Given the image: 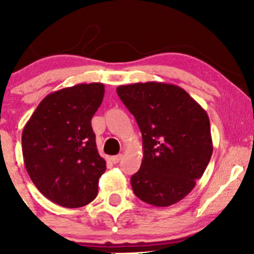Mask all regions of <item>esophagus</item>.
Here are the masks:
<instances>
[{"label":"esophagus","mask_w":254,"mask_h":254,"mask_svg":"<svg viewBox=\"0 0 254 254\" xmlns=\"http://www.w3.org/2000/svg\"><path fill=\"white\" fill-rule=\"evenodd\" d=\"M122 157H123V155H122V154H119V155H115V156L111 157V161H112L113 164H118V162L121 161Z\"/></svg>","instance_id":"obj_1"}]
</instances>
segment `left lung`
Returning <instances> with one entry per match:
<instances>
[{
	"label": "left lung",
	"mask_w": 254,
	"mask_h": 254,
	"mask_svg": "<svg viewBox=\"0 0 254 254\" xmlns=\"http://www.w3.org/2000/svg\"><path fill=\"white\" fill-rule=\"evenodd\" d=\"M117 93L135 117L143 141L142 165L131 177L133 192L154 206L178 203L210 161L208 115L176 84L132 83L119 86Z\"/></svg>",
	"instance_id": "obj_1"
}]
</instances>
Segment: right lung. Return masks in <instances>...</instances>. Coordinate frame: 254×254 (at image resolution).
<instances>
[{
    "label": "right lung",
    "mask_w": 254,
    "mask_h": 254,
    "mask_svg": "<svg viewBox=\"0 0 254 254\" xmlns=\"http://www.w3.org/2000/svg\"><path fill=\"white\" fill-rule=\"evenodd\" d=\"M103 83H80L50 93L22 131L26 171L51 202L80 208L98 194L106 161L99 155L92 117L104 99Z\"/></svg>",
    "instance_id": "right-lung-1"
}]
</instances>
